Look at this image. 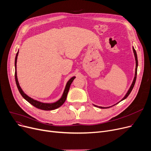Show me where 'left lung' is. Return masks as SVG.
<instances>
[{"label": "left lung", "instance_id": "left-lung-1", "mask_svg": "<svg viewBox=\"0 0 151 151\" xmlns=\"http://www.w3.org/2000/svg\"><path fill=\"white\" fill-rule=\"evenodd\" d=\"M133 53H134V58H135V61H136V68H135L134 77V78H133V82H132V85H130V88H129V89H128V91L127 92V93H126V94H125V95L124 96V97L122 99L120 100V101H119L118 103H117L116 104H114V105H112V106H109V107H102V106H96V105L93 104V105H94L95 106H96V107H99V108H103V109L108 108V107H112V106H114V105H116V104H118V103H120V101H123V100H124L125 99H126V98L128 97V96L129 95H130V93H131L132 90H133V87H134V83H135V82H136V76H137V69H138V57H137V54H136V50H134V47H133Z\"/></svg>", "mask_w": 151, "mask_h": 151}]
</instances>
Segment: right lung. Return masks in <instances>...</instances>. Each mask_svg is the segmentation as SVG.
Segmentation results:
<instances>
[{"label": "right lung", "instance_id": "obj_1", "mask_svg": "<svg viewBox=\"0 0 151 151\" xmlns=\"http://www.w3.org/2000/svg\"><path fill=\"white\" fill-rule=\"evenodd\" d=\"M18 53H19V50H18V52L16 55L15 60V81H16L17 87H18V90L20 93V94L21 95V96H22L27 102H29L30 104H31L32 106H34L35 107H37V108H38V109H42V110H44V111L54 110L55 109L58 108V107H60L61 106H62L64 104V103L65 102V101H66L68 93V91H69V88H70V86L72 82H73V81L74 80V78H76V77L74 76L73 77H71L70 79L68 81L61 97L57 101H56L55 103H42V102H40L39 101H37V100H35V99L29 97L28 95H27L26 93L23 91V90L21 89V87L19 86V82L18 81L17 72V58H18Z\"/></svg>", "mask_w": 151, "mask_h": 151}]
</instances>
